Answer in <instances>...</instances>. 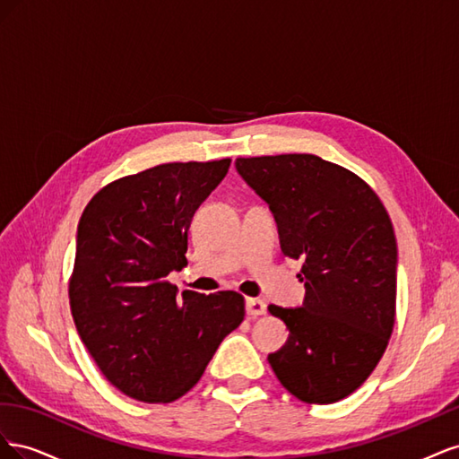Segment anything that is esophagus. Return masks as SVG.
I'll use <instances>...</instances> for the list:
<instances>
[{
  "label": "esophagus",
  "instance_id": "34e87169",
  "mask_svg": "<svg viewBox=\"0 0 459 459\" xmlns=\"http://www.w3.org/2000/svg\"><path fill=\"white\" fill-rule=\"evenodd\" d=\"M245 308H247V314L251 317L264 316V314H266V302L260 300V299H247Z\"/></svg>",
  "mask_w": 459,
  "mask_h": 459
}]
</instances>
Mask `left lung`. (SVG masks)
I'll use <instances>...</instances> for the list:
<instances>
[{
  "label": "left lung",
  "mask_w": 459,
  "mask_h": 459,
  "mask_svg": "<svg viewBox=\"0 0 459 459\" xmlns=\"http://www.w3.org/2000/svg\"><path fill=\"white\" fill-rule=\"evenodd\" d=\"M235 169L268 203L283 255L302 260V307H268L289 329L268 362L299 400L339 402L369 377L391 339L393 221L364 179L316 155L238 159Z\"/></svg>",
  "instance_id": "8db88e82"
}]
</instances>
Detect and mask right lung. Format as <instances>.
I'll return each instance as SVG.
<instances>
[{
	"mask_svg": "<svg viewBox=\"0 0 459 459\" xmlns=\"http://www.w3.org/2000/svg\"><path fill=\"white\" fill-rule=\"evenodd\" d=\"M231 160L169 162L108 184L84 208L68 285L78 335L105 377L160 404L195 385L245 317L235 290L201 295L166 277L187 258V230Z\"/></svg>",
	"mask_w": 459,
	"mask_h": 459,
	"instance_id": "1",
	"label": "right lung"
}]
</instances>
